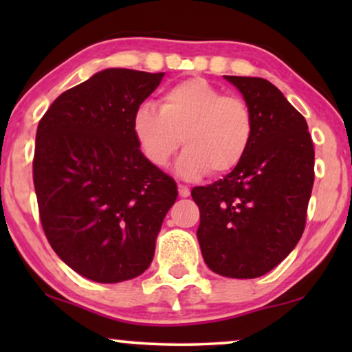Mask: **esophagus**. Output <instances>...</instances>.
Here are the masks:
<instances>
[{
	"instance_id": "obj_1",
	"label": "esophagus",
	"mask_w": 352,
	"mask_h": 352,
	"mask_svg": "<svg viewBox=\"0 0 352 352\" xmlns=\"http://www.w3.org/2000/svg\"><path fill=\"white\" fill-rule=\"evenodd\" d=\"M177 189H179V195H181V197H184V199H186V197H189V195H190L189 187L184 186V184H179V186H177Z\"/></svg>"
}]
</instances>
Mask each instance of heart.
Masks as SVG:
<instances>
[{
	"instance_id": "obj_1",
	"label": "heart",
	"mask_w": 352,
	"mask_h": 352,
	"mask_svg": "<svg viewBox=\"0 0 352 352\" xmlns=\"http://www.w3.org/2000/svg\"><path fill=\"white\" fill-rule=\"evenodd\" d=\"M133 133L153 166H165L182 142L186 152L177 163L182 176L218 177L234 171L248 153L254 115L243 98L194 76L170 86L160 109L141 105L133 117Z\"/></svg>"
}]
</instances>
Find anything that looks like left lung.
<instances>
[{
  "label": "left lung",
  "instance_id": "8db88e82",
  "mask_svg": "<svg viewBox=\"0 0 352 352\" xmlns=\"http://www.w3.org/2000/svg\"><path fill=\"white\" fill-rule=\"evenodd\" d=\"M254 115L242 163L192 189L200 210L197 237L205 263L224 277H261L285 259L305 232L314 184V146L302 115L271 81L226 76Z\"/></svg>",
  "mask_w": 352,
  "mask_h": 352
}]
</instances>
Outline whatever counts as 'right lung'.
Masks as SVG:
<instances>
[{
  "instance_id": "right-lung-1",
  "label": "right lung",
  "mask_w": 352,
  "mask_h": 352,
  "mask_svg": "<svg viewBox=\"0 0 352 352\" xmlns=\"http://www.w3.org/2000/svg\"><path fill=\"white\" fill-rule=\"evenodd\" d=\"M165 74L99 72L62 93L38 123L33 184L47 242L89 280H129L151 266L173 177L147 162L133 117Z\"/></svg>"
}]
</instances>
